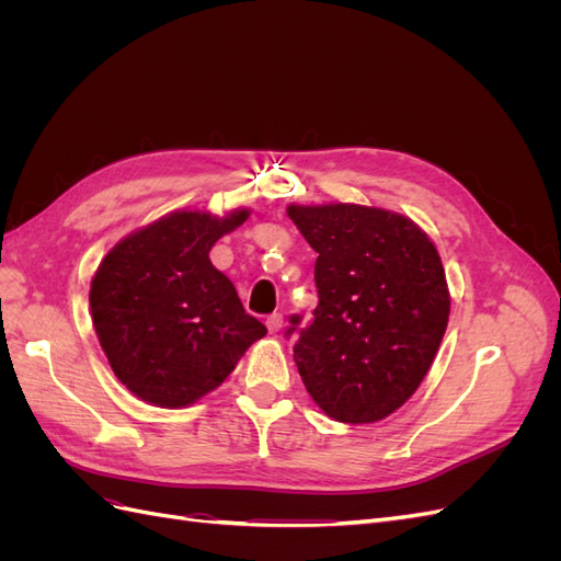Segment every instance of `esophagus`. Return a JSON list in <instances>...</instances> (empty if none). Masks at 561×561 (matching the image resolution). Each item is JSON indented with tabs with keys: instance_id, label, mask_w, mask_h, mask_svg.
Returning <instances> with one entry per match:
<instances>
[{
	"instance_id": "34e87169",
	"label": "esophagus",
	"mask_w": 561,
	"mask_h": 561,
	"mask_svg": "<svg viewBox=\"0 0 561 561\" xmlns=\"http://www.w3.org/2000/svg\"><path fill=\"white\" fill-rule=\"evenodd\" d=\"M266 328H268L271 334H276V332L283 328V316H280V313H271V316L266 318Z\"/></svg>"
}]
</instances>
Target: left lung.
<instances>
[{
	"instance_id": "8db88e82",
	"label": "left lung",
	"mask_w": 561,
	"mask_h": 561,
	"mask_svg": "<svg viewBox=\"0 0 561 561\" xmlns=\"http://www.w3.org/2000/svg\"><path fill=\"white\" fill-rule=\"evenodd\" d=\"M318 252V307L293 316L295 363L309 396L342 423H375L414 396L449 320L443 260L428 233L383 208L287 206Z\"/></svg>"
}]
</instances>
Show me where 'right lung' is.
I'll list each match as a JSON object with an SVG mask.
<instances>
[{
	"instance_id": "1",
	"label": "right lung",
	"mask_w": 561,
	"mask_h": 561,
	"mask_svg": "<svg viewBox=\"0 0 561 561\" xmlns=\"http://www.w3.org/2000/svg\"><path fill=\"white\" fill-rule=\"evenodd\" d=\"M248 215L175 210L126 236L100 262L89 295L93 328L133 396L168 410L192 404L266 334L208 257Z\"/></svg>"
}]
</instances>
